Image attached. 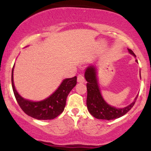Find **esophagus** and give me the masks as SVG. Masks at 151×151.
I'll return each mask as SVG.
<instances>
[{
	"mask_svg": "<svg viewBox=\"0 0 151 151\" xmlns=\"http://www.w3.org/2000/svg\"><path fill=\"white\" fill-rule=\"evenodd\" d=\"M77 81L79 83H83L85 81V79H84V76L82 74H79L77 77Z\"/></svg>",
	"mask_w": 151,
	"mask_h": 151,
	"instance_id": "1",
	"label": "esophagus"
}]
</instances>
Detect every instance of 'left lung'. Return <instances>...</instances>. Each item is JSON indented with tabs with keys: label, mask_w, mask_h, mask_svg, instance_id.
I'll list each match as a JSON object with an SVG mask.
<instances>
[{
	"label": "left lung",
	"mask_w": 151,
	"mask_h": 151,
	"mask_svg": "<svg viewBox=\"0 0 151 151\" xmlns=\"http://www.w3.org/2000/svg\"><path fill=\"white\" fill-rule=\"evenodd\" d=\"M128 50L131 55H132L135 58H136L132 50L130 49H128ZM136 62L138 63V60H136ZM84 77L87 81L86 106L89 113L96 119H106L108 121L118 119L128 113L135 104L138 94H137L132 103L124 108H116L109 105L101 95L98 82L97 69L94 65H91L86 67L84 72ZM140 78L141 79V71Z\"/></svg>",
	"instance_id": "obj_1"
}]
</instances>
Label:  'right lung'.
I'll use <instances>...</instances> for the list:
<instances>
[{"label": "right lung", "mask_w": 151, "mask_h": 151, "mask_svg": "<svg viewBox=\"0 0 151 151\" xmlns=\"http://www.w3.org/2000/svg\"><path fill=\"white\" fill-rule=\"evenodd\" d=\"M14 67L15 64L12 70V87L18 104L27 115L37 120H51L63 112L67 96L77 84V77L65 79L58 89L47 98L34 101L24 99L15 89L13 81Z\"/></svg>", "instance_id": "obj_1"}]
</instances>
